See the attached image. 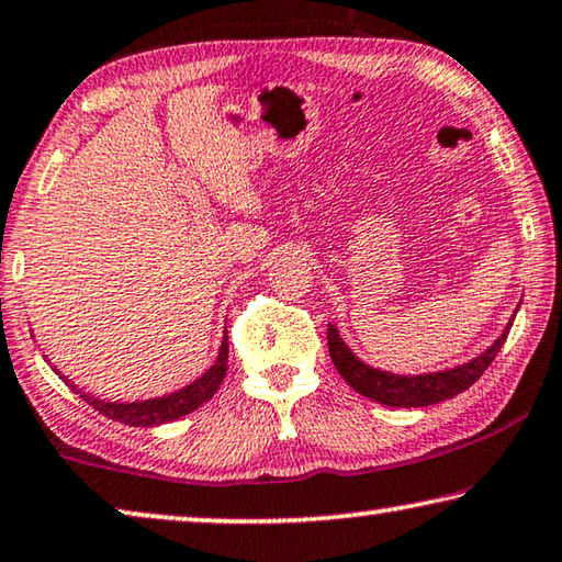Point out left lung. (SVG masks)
Instances as JSON below:
<instances>
[{
  "mask_svg": "<svg viewBox=\"0 0 562 562\" xmlns=\"http://www.w3.org/2000/svg\"><path fill=\"white\" fill-rule=\"evenodd\" d=\"M513 322L515 318H510V324L505 326V331L497 336L495 344H492L487 351H482L480 357H474L472 361H468V364H460L445 371H429V374H417V376L392 374V371H382L364 364V361H361L357 353L341 341L339 329H336L334 324H329V334H326V339H329V353H331L334 367L339 369L344 382H347L353 392L367 396V400L386 404V407H429V404L452 400V396H457L460 392L470 390V386L485 374V369L492 364V359H495L497 351L503 349Z\"/></svg>",
  "mask_w": 562,
  "mask_h": 562,
  "instance_id": "obj_1",
  "label": "left lung"
}]
</instances>
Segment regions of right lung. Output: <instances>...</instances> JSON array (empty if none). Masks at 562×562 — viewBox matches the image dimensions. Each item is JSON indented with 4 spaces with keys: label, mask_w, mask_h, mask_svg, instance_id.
Wrapping results in <instances>:
<instances>
[{
    "label": "right lung",
    "mask_w": 562,
    "mask_h": 562,
    "mask_svg": "<svg viewBox=\"0 0 562 562\" xmlns=\"http://www.w3.org/2000/svg\"><path fill=\"white\" fill-rule=\"evenodd\" d=\"M226 371H228V334L223 336V341H221L218 359H215V364L205 371L203 376H198L195 382L183 386V390L166 394V396H155V400L105 402V400H98V396H92V394L80 392L77 386L70 384V379H65V376L63 379L72 386L77 394L82 396L85 402L90 404L92 409L105 414V417L123 422V425H131V427H158V425H166V422L186 417V414L195 412L201 404L209 402L215 394V390L223 384Z\"/></svg>",
    "instance_id": "right-lung-1"
}]
</instances>
